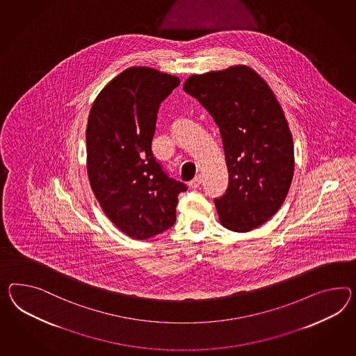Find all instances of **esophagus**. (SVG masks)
Instances as JSON below:
<instances>
[{
    "label": "esophagus",
    "instance_id": "1",
    "mask_svg": "<svg viewBox=\"0 0 356 356\" xmlns=\"http://www.w3.org/2000/svg\"><path fill=\"white\" fill-rule=\"evenodd\" d=\"M201 182H202V177L201 175H196L190 182V186H191L192 188H197L200 186Z\"/></svg>",
    "mask_w": 356,
    "mask_h": 356
}]
</instances>
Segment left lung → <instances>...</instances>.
Instances as JSON below:
<instances>
[{
  "instance_id": "obj_1",
  "label": "left lung",
  "mask_w": 356,
  "mask_h": 356,
  "mask_svg": "<svg viewBox=\"0 0 356 356\" xmlns=\"http://www.w3.org/2000/svg\"><path fill=\"white\" fill-rule=\"evenodd\" d=\"M183 90L218 125L228 170L214 200L219 220L235 232L259 227L280 209L294 172L292 133L267 82L248 65L190 76Z\"/></svg>"
}]
</instances>
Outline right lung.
<instances>
[{
  "instance_id": "add662e5",
  "label": "right lung",
  "mask_w": 356,
  "mask_h": 356,
  "mask_svg": "<svg viewBox=\"0 0 356 356\" xmlns=\"http://www.w3.org/2000/svg\"><path fill=\"white\" fill-rule=\"evenodd\" d=\"M179 82L149 67H131L103 88L89 113L92 192L111 222L138 240L173 226L178 195L187 190L165 173L151 149L160 103Z\"/></svg>"
}]
</instances>
